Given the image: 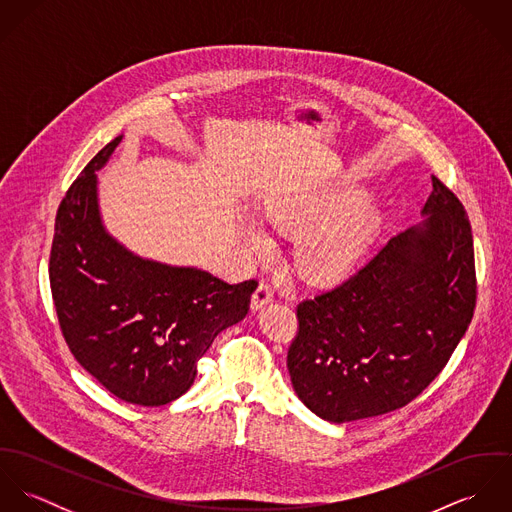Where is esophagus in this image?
<instances>
[{"instance_id":"esophagus-1","label":"esophagus","mask_w":512,"mask_h":512,"mask_svg":"<svg viewBox=\"0 0 512 512\" xmlns=\"http://www.w3.org/2000/svg\"><path fill=\"white\" fill-rule=\"evenodd\" d=\"M272 299H274L272 288H270L268 284H260V286L256 288V292L252 293V303H250V307H252V311H260L262 307H266L268 303H272Z\"/></svg>"}]
</instances>
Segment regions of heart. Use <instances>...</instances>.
<instances>
[{
  "instance_id": "obj_1",
  "label": "heart",
  "mask_w": 512,
  "mask_h": 512,
  "mask_svg": "<svg viewBox=\"0 0 512 512\" xmlns=\"http://www.w3.org/2000/svg\"><path fill=\"white\" fill-rule=\"evenodd\" d=\"M266 220L284 234H301L293 260L311 282H335L349 276L374 244L380 211L359 187H313L272 201ZM244 238L256 254L274 246L262 222H244Z\"/></svg>"
}]
</instances>
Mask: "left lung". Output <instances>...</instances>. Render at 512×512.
Segmentation results:
<instances>
[{
    "instance_id": "8db88e82",
    "label": "left lung",
    "mask_w": 512,
    "mask_h": 512,
    "mask_svg": "<svg viewBox=\"0 0 512 512\" xmlns=\"http://www.w3.org/2000/svg\"><path fill=\"white\" fill-rule=\"evenodd\" d=\"M422 222L396 234L353 278L297 305L288 351L297 398L347 424L412 402L449 361L475 309L471 224L432 177Z\"/></svg>"
}]
</instances>
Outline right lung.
<instances>
[{
  "label": "right lung",
  "instance_id": "right-lung-1",
  "mask_svg": "<svg viewBox=\"0 0 512 512\" xmlns=\"http://www.w3.org/2000/svg\"><path fill=\"white\" fill-rule=\"evenodd\" d=\"M122 138L92 157L59 207L51 292L82 368L124 402L163 406L191 388L220 331L246 317L258 282L226 284L195 266L142 258L108 232L96 171Z\"/></svg>",
  "mask_w": 512,
  "mask_h": 512
}]
</instances>
